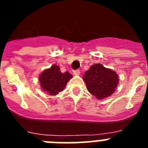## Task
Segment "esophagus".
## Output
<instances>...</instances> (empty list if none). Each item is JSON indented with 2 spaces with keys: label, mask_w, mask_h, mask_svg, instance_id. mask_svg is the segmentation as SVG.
Returning <instances> with one entry per match:
<instances>
[{
  "label": "esophagus",
  "mask_w": 148,
  "mask_h": 148,
  "mask_svg": "<svg viewBox=\"0 0 148 148\" xmlns=\"http://www.w3.org/2000/svg\"><path fill=\"white\" fill-rule=\"evenodd\" d=\"M80 70H75L73 71V73H74V75H80Z\"/></svg>",
  "instance_id": "esophagus-1"
}]
</instances>
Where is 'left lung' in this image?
I'll list each match as a JSON object with an SVG mask.
<instances>
[{
	"instance_id": "left-lung-1",
	"label": "left lung",
	"mask_w": 148,
	"mask_h": 148,
	"mask_svg": "<svg viewBox=\"0 0 148 148\" xmlns=\"http://www.w3.org/2000/svg\"><path fill=\"white\" fill-rule=\"evenodd\" d=\"M83 78L87 90L99 99L112 95L119 83V77L116 72L100 64L90 66V70L85 72Z\"/></svg>"
}]
</instances>
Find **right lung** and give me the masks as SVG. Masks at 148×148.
<instances>
[{
  "mask_svg": "<svg viewBox=\"0 0 148 148\" xmlns=\"http://www.w3.org/2000/svg\"><path fill=\"white\" fill-rule=\"evenodd\" d=\"M72 77L73 75L69 72L62 73L60 71L59 66L53 65L40 74L39 80L44 91L49 95H55L64 89L66 83Z\"/></svg>",
  "mask_w": 148,
  "mask_h": 148,
  "instance_id": "right-lung-1",
  "label": "right lung"
}]
</instances>
